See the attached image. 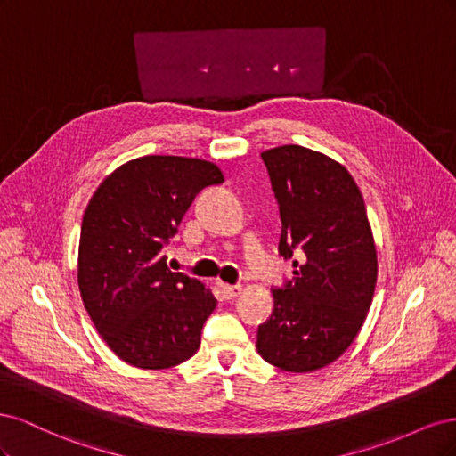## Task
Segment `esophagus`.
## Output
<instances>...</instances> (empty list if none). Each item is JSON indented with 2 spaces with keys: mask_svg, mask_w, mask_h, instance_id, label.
<instances>
[{
  "mask_svg": "<svg viewBox=\"0 0 456 456\" xmlns=\"http://www.w3.org/2000/svg\"><path fill=\"white\" fill-rule=\"evenodd\" d=\"M220 289H223V297L226 300H230V298H236L241 293L243 287L241 285H223Z\"/></svg>",
  "mask_w": 456,
  "mask_h": 456,
  "instance_id": "34e87169",
  "label": "esophagus"
}]
</instances>
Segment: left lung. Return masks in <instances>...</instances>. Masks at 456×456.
<instances>
[{"label": "left lung", "instance_id": "1", "mask_svg": "<svg viewBox=\"0 0 456 456\" xmlns=\"http://www.w3.org/2000/svg\"><path fill=\"white\" fill-rule=\"evenodd\" d=\"M280 205V255L297 268L273 289L256 330L262 360L291 372L333 363L360 333L377 285V249L365 201L340 163L305 146L260 154Z\"/></svg>", "mask_w": 456, "mask_h": 456}]
</instances>
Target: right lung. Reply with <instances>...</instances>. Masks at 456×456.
<instances>
[{
  "label": "right lung",
  "mask_w": 456,
  "mask_h": 456,
  "mask_svg": "<svg viewBox=\"0 0 456 456\" xmlns=\"http://www.w3.org/2000/svg\"><path fill=\"white\" fill-rule=\"evenodd\" d=\"M220 183L211 161L144 156L106 176L87 205L79 293L110 350L133 367L167 369L200 348L216 298L201 281L171 272L163 247L200 191Z\"/></svg>",
  "instance_id": "add662e5"
}]
</instances>
